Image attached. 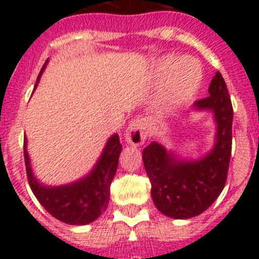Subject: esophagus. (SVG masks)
<instances>
[{"instance_id":"1","label":"esophagus","mask_w":259,"mask_h":259,"mask_svg":"<svg viewBox=\"0 0 259 259\" xmlns=\"http://www.w3.org/2000/svg\"><path fill=\"white\" fill-rule=\"evenodd\" d=\"M149 134V122L145 118L134 119L125 132V141L132 146H141Z\"/></svg>"}]
</instances>
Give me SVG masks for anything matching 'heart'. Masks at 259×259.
I'll return each instance as SVG.
<instances>
[{
  "label": "heart",
  "mask_w": 259,
  "mask_h": 259,
  "mask_svg": "<svg viewBox=\"0 0 259 259\" xmlns=\"http://www.w3.org/2000/svg\"><path fill=\"white\" fill-rule=\"evenodd\" d=\"M154 79L165 82L161 101L175 106L184 103L196 93L201 83V67L197 60L189 56H165L154 64Z\"/></svg>",
  "instance_id": "b5f03b06"
}]
</instances>
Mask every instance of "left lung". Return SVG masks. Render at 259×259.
Returning <instances> with one entry per match:
<instances>
[{"instance_id":"left-lung-1","label":"left lung","mask_w":259,"mask_h":259,"mask_svg":"<svg viewBox=\"0 0 259 259\" xmlns=\"http://www.w3.org/2000/svg\"><path fill=\"white\" fill-rule=\"evenodd\" d=\"M209 97L196 101L192 113H211L215 122L212 148L199 157L181 156L152 141L142 150V161L152 184L154 205L165 217L189 219L204 212L225 188L233 141V105L223 76L218 71L208 87Z\"/></svg>"}]
</instances>
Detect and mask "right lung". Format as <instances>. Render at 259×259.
<instances>
[{
	"label": "right lung",
	"mask_w": 259,
	"mask_h": 259,
	"mask_svg": "<svg viewBox=\"0 0 259 259\" xmlns=\"http://www.w3.org/2000/svg\"><path fill=\"white\" fill-rule=\"evenodd\" d=\"M48 60L42 66L36 86L40 82ZM122 145L119 136L114 133L105 144L101 156L84 176L68 184L48 185L38 180L30 164L28 140H24V157L30 189L40 204L54 218L72 226L93 223L106 211L110 199V184L117 172Z\"/></svg>",
	"instance_id": "add662e5"
}]
</instances>
